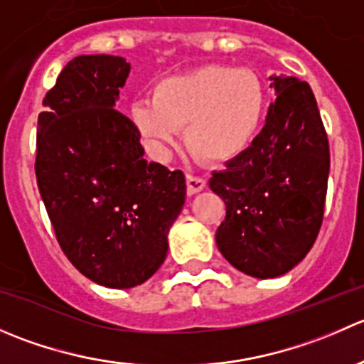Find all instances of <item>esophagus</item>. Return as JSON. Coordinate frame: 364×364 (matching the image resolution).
Returning a JSON list of instances; mask_svg holds the SVG:
<instances>
[{
  "instance_id": "esophagus-1",
  "label": "esophagus",
  "mask_w": 364,
  "mask_h": 364,
  "mask_svg": "<svg viewBox=\"0 0 364 364\" xmlns=\"http://www.w3.org/2000/svg\"><path fill=\"white\" fill-rule=\"evenodd\" d=\"M205 188V179L199 178V176L186 174V190H188L190 196H196L200 190Z\"/></svg>"
}]
</instances>
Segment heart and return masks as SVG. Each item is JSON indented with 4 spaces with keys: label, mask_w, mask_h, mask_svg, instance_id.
I'll use <instances>...</instances> for the list:
<instances>
[{
    "label": "heart",
    "mask_w": 364,
    "mask_h": 364,
    "mask_svg": "<svg viewBox=\"0 0 364 364\" xmlns=\"http://www.w3.org/2000/svg\"><path fill=\"white\" fill-rule=\"evenodd\" d=\"M267 87L259 73L227 65H204L168 75L151 87V100H137L130 121L155 155H164L185 128L190 151L211 161L243 155L264 123Z\"/></svg>",
    "instance_id": "b5f03b06"
}]
</instances>
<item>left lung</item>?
<instances>
[{"instance_id": "8db88e82", "label": "left lung", "mask_w": 364, "mask_h": 364, "mask_svg": "<svg viewBox=\"0 0 364 364\" xmlns=\"http://www.w3.org/2000/svg\"><path fill=\"white\" fill-rule=\"evenodd\" d=\"M277 100L250 148L213 172L227 205L216 247L241 273L274 278L314 247L324 216L329 142L308 82L271 75Z\"/></svg>"}]
</instances>
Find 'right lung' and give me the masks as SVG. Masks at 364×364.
I'll return each instance as SVG.
<instances>
[{
    "label": "right lung",
    "mask_w": 364,
    "mask_h": 364,
    "mask_svg": "<svg viewBox=\"0 0 364 364\" xmlns=\"http://www.w3.org/2000/svg\"><path fill=\"white\" fill-rule=\"evenodd\" d=\"M128 73L121 56L73 58L43 98L36 134V183L58 243L109 289L159 271L186 196L185 174L148 164L141 135L114 109Z\"/></svg>",
    "instance_id": "add662e5"
}]
</instances>
